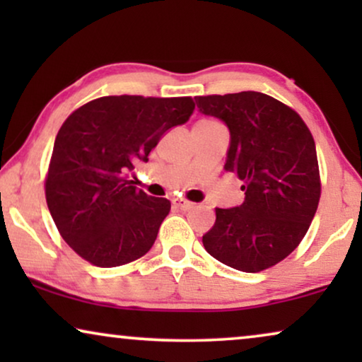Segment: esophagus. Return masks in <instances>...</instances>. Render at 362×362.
Here are the masks:
<instances>
[{
    "label": "esophagus",
    "instance_id": "34e87169",
    "mask_svg": "<svg viewBox=\"0 0 362 362\" xmlns=\"http://www.w3.org/2000/svg\"><path fill=\"white\" fill-rule=\"evenodd\" d=\"M173 204H175V207H177V209H181V211H189L196 206L194 202H191L187 199H173Z\"/></svg>",
    "mask_w": 362,
    "mask_h": 362
}]
</instances>
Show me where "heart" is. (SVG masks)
<instances>
[{"instance_id": "obj_1", "label": "heart", "mask_w": 362, "mask_h": 362, "mask_svg": "<svg viewBox=\"0 0 362 362\" xmlns=\"http://www.w3.org/2000/svg\"><path fill=\"white\" fill-rule=\"evenodd\" d=\"M201 122H212V120H201Z\"/></svg>"}]
</instances>
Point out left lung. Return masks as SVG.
<instances>
[{"label":"left lung","instance_id":"left-lung-1","mask_svg":"<svg viewBox=\"0 0 362 362\" xmlns=\"http://www.w3.org/2000/svg\"><path fill=\"white\" fill-rule=\"evenodd\" d=\"M196 103L229 127L224 170L235 173L245 191L239 207H216L204 249L247 274L270 269L298 247L318 209L313 135L293 108L262 92L196 97Z\"/></svg>","mask_w":362,"mask_h":362}]
</instances>
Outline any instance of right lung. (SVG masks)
<instances>
[{"label":"right lung","instance_id":"right-lung-1","mask_svg":"<svg viewBox=\"0 0 362 362\" xmlns=\"http://www.w3.org/2000/svg\"><path fill=\"white\" fill-rule=\"evenodd\" d=\"M192 112L191 97L108 95L66 118L44 189L59 234L83 260L110 269L151 249L171 202L136 189L128 171Z\"/></svg>","mask_w":362,"mask_h":362}]
</instances>
